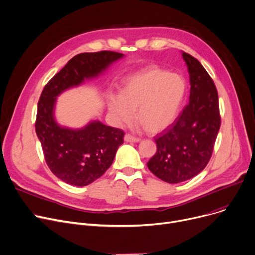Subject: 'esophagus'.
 <instances>
[{
  "label": "esophagus",
  "mask_w": 255,
  "mask_h": 255,
  "mask_svg": "<svg viewBox=\"0 0 255 255\" xmlns=\"http://www.w3.org/2000/svg\"><path fill=\"white\" fill-rule=\"evenodd\" d=\"M124 139H125V141H127V142H139V141H140V138H138V137H136V136H133V135H131V134H129V133L125 134Z\"/></svg>",
  "instance_id": "34e87169"
}]
</instances>
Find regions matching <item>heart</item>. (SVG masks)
<instances>
[{
    "instance_id": "1",
    "label": "heart",
    "mask_w": 255,
    "mask_h": 255,
    "mask_svg": "<svg viewBox=\"0 0 255 255\" xmlns=\"http://www.w3.org/2000/svg\"><path fill=\"white\" fill-rule=\"evenodd\" d=\"M186 90L188 84L182 76L146 66L123 80L120 94L108 93L107 105L116 121L130 122L135 111L137 122L147 132L159 133L176 121Z\"/></svg>"
}]
</instances>
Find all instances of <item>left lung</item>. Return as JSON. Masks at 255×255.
<instances>
[{
  "instance_id": "obj_1",
  "label": "left lung",
  "mask_w": 255,
  "mask_h": 255,
  "mask_svg": "<svg viewBox=\"0 0 255 255\" xmlns=\"http://www.w3.org/2000/svg\"><path fill=\"white\" fill-rule=\"evenodd\" d=\"M190 74V101L176 121L155 139L149 170L168 183L189 180L208 164L220 127L218 94L198 59L182 52Z\"/></svg>"
}]
</instances>
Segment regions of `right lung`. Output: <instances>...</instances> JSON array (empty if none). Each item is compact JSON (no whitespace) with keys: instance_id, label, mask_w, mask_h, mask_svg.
Returning <instances> with one entry per match:
<instances>
[{"instance_id":"1","label":"right lung","mask_w":255,"mask_h":255,"mask_svg":"<svg viewBox=\"0 0 255 255\" xmlns=\"http://www.w3.org/2000/svg\"><path fill=\"white\" fill-rule=\"evenodd\" d=\"M123 56L114 51L78 54L46 84L42 91L38 103L36 133L50 170L66 183L84 186L103 175L123 143L124 131L99 121H92L81 129L59 126L54 119L57 96L66 89L79 86L85 80L97 77Z\"/></svg>"}]
</instances>
